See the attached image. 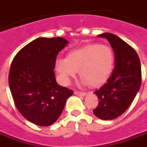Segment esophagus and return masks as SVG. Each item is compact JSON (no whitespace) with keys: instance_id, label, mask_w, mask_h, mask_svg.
<instances>
[{"instance_id":"1","label":"esophagus","mask_w":147,"mask_h":147,"mask_svg":"<svg viewBox=\"0 0 147 147\" xmlns=\"http://www.w3.org/2000/svg\"><path fill=\"white\" fill-rule=\"evenodd\" d=\"M74 94L76 95H82V96H84V95H86V93L84 92V91H74Z\"/></svg>"}]
</instances>
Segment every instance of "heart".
Instances as JSON below:
<instances>
[{"mask_svg": "<svg viewBox=\"0 0 147 147\" xmlns=\"http://www.w3.org/2000/svg\"><path fill=\"white\" fill-rule=\"evenodd\" d=\"M115 53L109 45L91 44L68 53L67 58L56 60V71L63 84H67L79 71L82 83L97 87L104 84L112 74Z\"/></svg>", "mask_w": 147, "mask_h": 147, "instance_id": "obj_1", "label": "heart"}]
</instances>
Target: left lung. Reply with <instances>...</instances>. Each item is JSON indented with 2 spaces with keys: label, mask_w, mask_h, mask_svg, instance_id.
<instances>
[{
  "label": "left lung",
  "mask_w": 147,
  "mask_h": 147,
  "mask_svg": "<svg viewBox=\"0 0 147 147\" xmlns=\"http://www.w3.org/2000/svg\"><path fill=\"white\" fill-rule=\"evenodd\" d=\"M110 42L115 55V66L107 83L95 91L98 106L93 112L98 119L111 120L120 116L130 107L140 88V59L131 45L111 33L99 35Z\"/></svg>",
  "instance_id": "obj_1"
}]
</instances>
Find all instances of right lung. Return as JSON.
<instances>
[{
    "mask_svg": "<svg viewBox=\"0 0 147 147\" xmlns=\"http://www.w3.org/2000/svg\"><path fill=\"white\" fill-rule=\"evenodd\" d=\"M68 42L62 37L37 38L16 53L9 84L15 106L29 122L48 127L59 119L73 91L56 83V56Z\"/></svg>",
    "mask_w": 147,
    "mask_h": 147,
    "instance_id": "obj_1",
    "label": "right lung"
}]
</instances>
